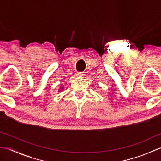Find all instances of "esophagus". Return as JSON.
<instances>
[{
    "label": "esophagus",
    "mask_w": 161,
    "mask_h": 161,
    "mask_svg": "<svg viewBox=\"0 0 161 161\" xmlns=\"http://www.w3.org/2000/svg\"><path fill=\"white\" fill-rule=\"evenodd\" d=\"M84 75V72L83 71H80V72H77L76 73V76H79V77H81L83 76Z\"/></svg>",
    "instance_id": "34e87169"
}]
</instances>
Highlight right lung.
Returning a JSON list of instances; mask_svg holds the SVG:
<instances>
[{"label":"right lung","mask_w":161,"mask_h":161,"mask_svg":"<svg viewBox=\"0 0 161 161\" xmlns=\"http://www.w3.org/2000/svg\"><path fill=\"white\" fill-rule=\"evenodd\" d=\"M63 88H64V87H62L60 88V90H59V91H60V90H61V89H62V90H63Z\"/></svg>","instance_id":"1"}]
</instances>
